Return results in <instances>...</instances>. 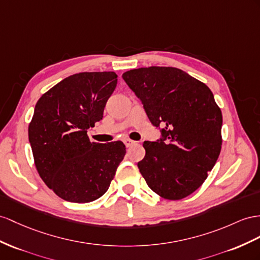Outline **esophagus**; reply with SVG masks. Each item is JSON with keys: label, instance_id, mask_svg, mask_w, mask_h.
I'll return each mask as SVG.
<instances>
[{"label": "esophagus", "instance_id": "1", "mask_svg": "<svg viewBox=\"0 0 260 260\" xmlns=\"http://www.w3.org/2000/svg\"><path fill=\"white\" fill-rule=\"evenodd\" d=\"M124 144H125L126 147H131V146H133V145L135 144V142L132 141V139H129V138H125L124 139Z\"/></svg>", "mask_w": 260, "mask_h": 260}]
</instances>
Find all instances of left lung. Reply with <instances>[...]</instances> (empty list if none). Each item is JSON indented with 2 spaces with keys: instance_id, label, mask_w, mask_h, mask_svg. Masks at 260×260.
I'll list each match as a JSON object with an SVG mask.
<instances>
[{
  "instance_id": "left-lung-1",
  "label": "left lung",
  "mask_w": 260,
  "mask_h": 260,
  "mask_svg": "<svg viewBox=\"0 0 260 260\" xmlns=\"http://www.w3.org/2000/svg\"><path fill=\"white\" fill-rule=\"evenodd\" d=\"M123 79L144 104L150 122L164 126L158 142H144L138 168L148 187L166 200L193 193L222 148V112L209 86L174 67L126 71Z\"/></svg>"
}]
</instances>
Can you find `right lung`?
Returning <instances> with one entry per match:
<instances>
[{
    "instance_id": "add662e5",
    "label": "right lung",
    "mask_w": 260,
    "mask_h": 260,
    "mask_svg": "<svg viewBox=\"0 0 260 260\" xmlns=\"http://www.w3.org/2000/svg\"><path fill=\"white\" fill-rule=\"evenodd\" d=\"M117 75L80 72L39 98L28 138L39 176L66 201L88 203L108 191L126 152L121 141L90 142L88 129L103 117Z\"/></svg>"
}]
</instances>
